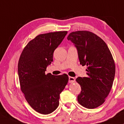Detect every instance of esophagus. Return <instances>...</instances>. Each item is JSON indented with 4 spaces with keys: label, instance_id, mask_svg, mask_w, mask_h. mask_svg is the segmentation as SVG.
<instances>
[{
    "label": "esophagus",
    "instance_id": "1",
    "mask_svg": "<svg viewBox=\"0 0 124 124\" xmlns=\"http://www.w3.org/2000/svg\"><path fill=\"white\" fill-rule=\"evenodd\" d=\"M75 78L73 77H69V83H73L74 82H75Z\"/></svg>",
    "mask_w": 124,
    "mask_h": 124
}]
</instances>
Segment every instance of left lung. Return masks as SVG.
<instances>
[{"instance_id":"obj_1","label":"left lung","mask_w":124,"mask_h":124,"mask_svg":"<svg viewBox=\"0 0 124 124\" xmlns=\"http://www.w3.org/2000/svg\"><path fill=\"white\" fill-rule=\"evenodd\" d=\"M78 50L80 64L86 65V77H78L81 93L77 100L81 106L94 109L106 101L112 86L115 64L107 45L102 39L89 31L72 32L67 37Z\"/></svg>"}]
</instances>
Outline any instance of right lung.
I'll use <instances>...</instances> for the list:
<instances>
[{"label": "right lung", "mask_w": 124, "mask_h": 124, "mask_svg": "<svg viewBox=\"0 0 124 124\" xmlns=\"http://www.w3.org/2000/svg\"><path fill=\"white\" fill-rule=\"evenodd\" d=\"M67 34V31H60L37 35L24 47L18 60L21 90L29 104L41 114H50L56 109L60 93L68 82L66 74H45L53 61L54 51Z\"/></svg>", "instance_id": "right-lung-1"}]
</instances>
